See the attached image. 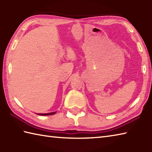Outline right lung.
<instances>
[{"instance_id":"1","label":"right lung","mask_w":152,"mask_h":152,"mask_svg":"<svg viewBox=\"0 0 152 152\" xmlns=\"http://www.w3.org/2000/svg\"><path fill=\"white\" fill-rule=\"evenodd\" d=\"M56 113V112H51V113H47V114H38V115H53L55 114Z\"/></svg>"}]
</instances>
